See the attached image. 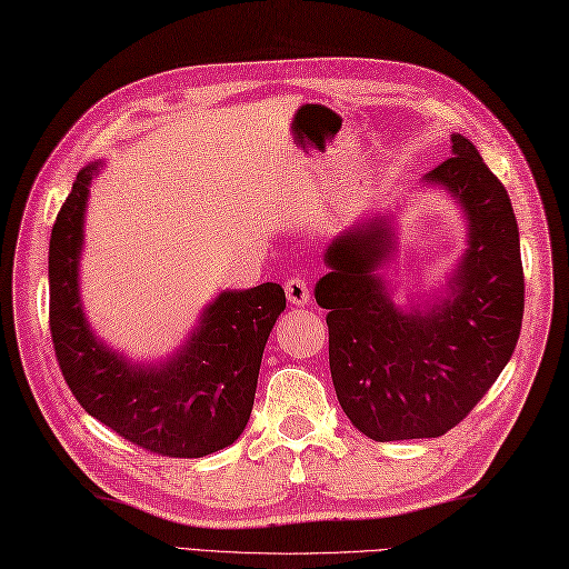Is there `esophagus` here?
Returning a JSON list of instances; mask_svg holds the SVG:
<instances>
[{"instance_id":"esophagus-1","label":"esophagus","mask_w":569,"mask_h":569,"mask_svg":"<svg viewBox=\"0 0 569 569\" xmlns=\"http://www.w3.org/2000/svg\"><path fill=\"white\" fill-rule=\"evenodd\" d=\"M286 298L290 305H308L310 302V288L305 283L300 276H293V279L286 281Z\"/></svg>"}]
</instances>
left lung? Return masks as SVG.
<instances>
[{"label":"left lung","instance_id":"8db88e82","mask_svg":"<svg viewBox=\"0 0 569 569\" xmlns=\"http://www.w3.org/2000/svg\"><path fill=\"white\" fill-rule=\"evenodd\" d=\"M457 199L469 247L447 296L403 310L377 273L395 250L389 218L341 230L315 286L329 310V368L343 413L375 442L440 437L471 413L515 353L523 317L519 228L507 189L476 146L451 134V156L426 174Z\"/></svg>","mask_w":569,"mask_h":569}]
</instances>
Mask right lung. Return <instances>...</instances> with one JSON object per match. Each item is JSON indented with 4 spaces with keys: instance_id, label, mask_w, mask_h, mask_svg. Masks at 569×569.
<instances>
[{
    "instance_id": "obj_1",
    "label": "right lung",
    "mask_w": 569,
    "mask_h": 569,
    "mask_svg": "<svg viewBox=\"0 0 569 569\" xmlns=\"http://www.w3.org/2000/svg\"><path fill=\"white\" fill-rule=\"evenodd\" d=\"M79 170L50 236V333L71 395L100 423L158 457L199 459L232 445L252 413L261 353L286 310L279 283L221 290L178 353L134 362L100 341L81 308L79 261L91 180Z\"/></svg>"
}]
</instances>
